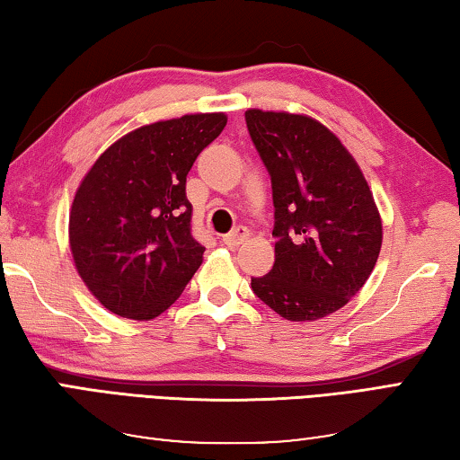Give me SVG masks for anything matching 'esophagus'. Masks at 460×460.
<instances>
[{
    "label": "esophagus",
    "instance_id": "esophagus-1",
    "mask_svg": "<svg viewBox=\"0 0 460 460\" xmlns=\"http://www.w3.org/2000/svg\"><path fill=\"white\" fill-rule=\"evenodd\" d=\"M248 236H251V232H248V228H244V226H236L234 230L222 236V243L226 246H238V244H243Z\"/></svg>",
    "mask_w": 460,
    "mask_h": 460
}]
</instances>
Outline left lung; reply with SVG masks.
<instances>
[{
    "label": "left lung",
    "mask_w": 460,
    "mask_h": 460,
    "mask_svg": "<svg viewBox=\"0 0 460 460\" xmlns=\"http://www.w3.org/2000/svg\"><path fill=\"white\" fill-rule=\"evenodd\" d=\"M248 134L270 175L275 265L251 288L291 322H314L355 297L377 262L383 226L357 161L326 126L248 110Z\"/></svg>",
    "instance_id": "8db88e82"
}]
</instances>
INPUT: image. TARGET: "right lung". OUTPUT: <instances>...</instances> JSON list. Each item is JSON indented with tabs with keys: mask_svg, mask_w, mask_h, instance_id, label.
I'll return each mask as SVG.
<instances>
[{
	"mask_svg": "<svg viewBox=\"0 0 460 460\" xmlns=\"http://www.w3.org/2000/svg\"><path fill=\"white\" fill-rule=\"evenodd\" d=\"M226 122L224 114H190L142 126L114 142L81 181L69 216L71 252L110 312L153 320L199 269L206 248L191 234L187 172Z\"/></svg>",
	"mask_w": 460,
	"mask_h": 460,
	"instance_id": "obj_1",
	"label": "right lung"
}]
</instances>
